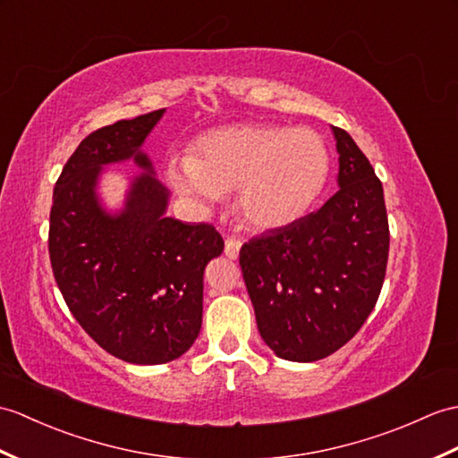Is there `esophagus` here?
Masks as SVG:
<instances>
[{
  "instance_id": "34e87169",
  "label": "esophagus",
  "mask_w": 458,
  "mask_h": 458,
  "mask_svg": "<svg viewBox=\"0 0 458 458\" xmlns=\"http://www.w3.org/2000/svg\"><path fill=\"white\" fill-rule=\"evenodd\" d=\"M240 248H242V242L236 238H228L225 243V253L228 259H238L240 255Z\"/></svg>"
}]
</instances>
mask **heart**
<instances>
[{
  "instance_id": "b5f03b06",
  "label": "heart",
  "mask_w": 458,
  "mask_h": 458,
  "mask_svg": "<svg viewBox=\"0 0 458 458\" xmlns=\"http://www.w3.org/2000/svg\"><path fill=\"white\" fill-rule=\"evenodd\" d=\"M329 152L310 129L240 124L205 134L195 156L167 164V179L199 207H215L238 191L240 218L269 232L306 215L327 181Z\"/></svg>"
}]
</instances>
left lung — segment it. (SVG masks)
Instances as JSON below:
<instances>
[{"instance_id": "left-lung-1", "label": "left lung", "mask_w": 458, "mask_h": 458, "mask_svg": "<svg viewBox=\"0 0 458 458\" xmlns=\"http://www.w3.org/2000/svg\"><path fill=\"white\" fill-rule=\"evenodd\" d=\"M339 191L316 212L251 238L240 267L259 334L286 360L324 359L353 337L378 301L388 261L380 179L353 138L332 126Z\"/></svg>"}]
</instances>
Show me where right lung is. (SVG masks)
<instances>
[{
    "mask_svg": "<svg viewBox=\"0 0 458 458\" xmlns=\"http://www.w3.org/2000/svg\"><path fill=\"white\" fill-rule=\"evenodd\" d=\"M164 109L83 138L56 181L50 208L52 273L95 344L134 365H162L193 345L203 322V273L225 250L212 225L165 216L167 189L140 150ZM134 158L125 208L107 216L94 187L103 165Z\"/></svg>",
    "mask_w": 458,
    "mask_h": 458,
    "instance_id": "1",
    "label": "right lung"
}]
</instances>
